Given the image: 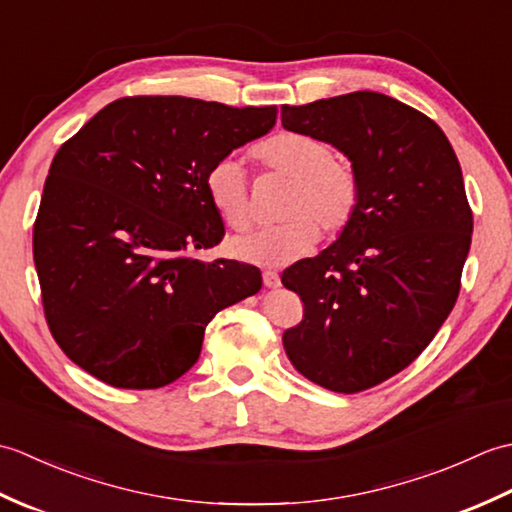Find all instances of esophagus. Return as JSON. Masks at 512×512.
Masks as SVG:
<instances>
[{
	"label": "esophagus",
	"instance_id": "esophagus-1",
	"mask_svg": "<svg viewBox=\"0 0 512 512\" xmlns=\"http://www.w3.org/2000/svg\"><path fill=\"white\" fill-rule=\"evenodd\" d=\"M264 286L266 288H279L281 286V279H279V275L275 273V270H264Z\"/></svg>",
	"mask_w": 512,
	"mask_h": 512
}]
</instances>
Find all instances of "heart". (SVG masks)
I'll return each instance as SVG.
<instances>
[{"mask_svg": "<svg viewBox=\"0 0 512 512\" xmlns=\"http://www.w3.org/2000/svg\"><path fill=\"white\" fill-rule=\"evenodd\" d=\"M253 156L266 167L295 178L286 202V222L239 235L231 253L255 264L284 266L319 244L321 226L336 233L352 222L361 182L345 160L332 156L330 143L308 132H279L253 147ZM204 189L217 215L244 231L250 224L248 176L242 162L226 156L206 171Z\"/></svg>", "mask_w": 512, "mask_h": 512, "instance_id": "1", "label": "heart"}]
</instances>
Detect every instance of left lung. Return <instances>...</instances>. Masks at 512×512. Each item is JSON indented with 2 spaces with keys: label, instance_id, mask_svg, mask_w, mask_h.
Segmentation results:
<instances>
[{
  "label": "left lung",
  "instance_id": "8db88e82",
  "mask_svg": "<svg viewBox=\"0 0 512 512\" xmlns=\"http://www.w3.org/2000/svg\"><path fill=\"white\" fill-rule=\"evenodd\" d=\"M281 125L339 149L361 182L336 242L281 275L306 308L284 332L290 363L356 394L416 361L455 306L473 235L462 169L429 116L378 92L284 105Z\"/></svg>",
  "mask_w": 512,
  "mask_h": 512
}]
</instances>
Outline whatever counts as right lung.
<instances>
[{
    "mask_svg": "<svg viewBox=\"0 0 512 512\" xmlns=\"http://www.w3.org/2000/svg\"><path fill=\"white\" fill-rule=\"evenodd\" d=\"M275 121V105L127 96L61 145L32 253L70 361L112 387L169 385L200 358L215 314L262 290L259 268L189 253L224 237L206 171Z\"/></svg>",
    "mask_w": 512,
    "mask_h": 512,
    "instance_id": "right-lung-1",
    "label": "right lung"
}]
</instances>
